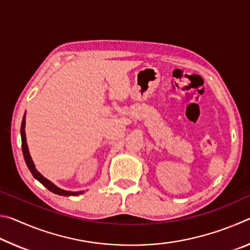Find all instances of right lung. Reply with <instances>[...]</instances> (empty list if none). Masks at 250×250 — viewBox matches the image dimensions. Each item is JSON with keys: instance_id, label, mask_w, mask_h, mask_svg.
Instances as JSON below:
<instances>
[{"instance_id": "obj_1", "label": "right lung", "mask_w": 250, "mask_h": 250, "mask_svg": "<svg viewBox=\"0 0 250 250\" xmlns=\"http://www.w3.org/2000/svg\"><path fill=\"white\" fill-rule=\"evenodd\" d=\"M25 124H26V121H25V115L23 117V120H22V125H21V138H22V150H23V155H24V160L25 162H26V166L28 167V170L31 171V173L33 174V176L35 177V179L41 182L42 184H43L46 188H48L50 192H53L55 194H57V195H62V196H77L80 195V194H83L84 191H79V192H71V191H66V189H62L61 188H58V186L55 185L53 182H50L49 180L46 179L43 175L41 174V173L37 171V168L35 167V164H34L33 160H32V156L29 154V150H28V146H27V142H26V134H25Z\"/></svg>"}]
</instances>
